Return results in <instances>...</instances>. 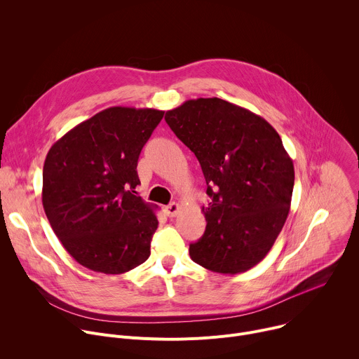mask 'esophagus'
<instances>
[{"mask_svg": "<svg viewBox=\"0 0 359 359\" xmlns=\"http://www.w3.org/2000/svg\"><path fill=\"white\" fill-rule=\"evenodd\" d=\"M179 210H180V206H179L177 203H170V204H168V206L165 208V215L168 217H175L179 213Z\"/></svg>", "mask_w": 359, "mask_h": 359, "instance_id": "34e87169", "label": "esophagus"}]
</instances>
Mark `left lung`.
I'll use <instances>...</instances> for the list:
<instances>
[{
    "label": "left lung",
    "instance_id": "obj_1",
    "mask_svg": "<svg viewBox=\"0 0 359 359\" xmlns=\"http://www.w3.org/2000/svg\"><path fill=\"white\" fill-rule=\"evenodd\" d=\"M166 123L194 153L212 201L206 231L189 247L198 266L237 274L259 264L278 237L291 204L294 165L262 116L219 97L186 100Z\"/></svg>",
    "mask_w": 359,
    "mask_h": 359
}]
</instances>
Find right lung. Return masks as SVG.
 I'll list each match as a JSON object with an SVG mask.
<instances>
[{
    "instance_id": "obj_1",
    "label": "right lung",
    "mask_w": 359,
    "mask_h": 359,
    "mask_svg": "<svg viewBox=\"0 0 359 359\" xmlns=\"http://www.w3.org/2000/svg\"><path fill=\"white\" fill-rule=\"evenodd\" d=\"M163 111L114 107L76 125L49 149L42 206L81 266L122 274L144 263L156 208L136 196L137 159Z\"/></svg>"
}]
</instances>
